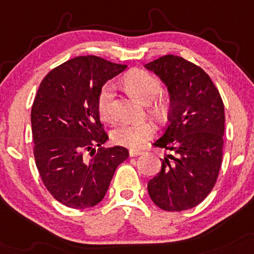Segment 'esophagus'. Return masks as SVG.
Segmentation results:
<instances>
[{
    "label": "esophagus",
    "instance_id": "obj_1",
    "mask_svg": "<svg viewBox=\"0 0 254 254\" xmlns=\"http://www.w3.org/2000/svg\"><path fill=\"white\" fill-rule=\"evenodd\" d=\"M143 152H144V151L139 150V149H130L129 155L131 157H135V156H138V155H142Z\"/></svg>",
    "mask_w": 254,
    "mask_h": 254
}]
</instances>
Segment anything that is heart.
Here are the masks:
<instances>
[{
  "label": "heart",
  "instance_id": "obj_1",
  "mask_svg": "<svg viewBox=\"0 0 254 254\" xmlns=\"http://www.w3.org/2000/svg\"><path fill=\"white\" fill-rule=\"evenodd\" d=\"M123 81L127 90L143 103H150L162 91L161 81L145 69H131L125 74ZM114 98V84L106 82L99 90L97 97V110L103 121L112 122L115 119ZM168 108H169V103L163 97H158L150 105L151 112L157 117L166 115ZM155 133H156L155 124L145 121L139 122V123H125L119 125L112 131L111 137L116 144L136 149L144 145L149 139L155 136Z\"/></svg>",
  "mask_w": 254,
  "mask_h": 254
}]
</instances>
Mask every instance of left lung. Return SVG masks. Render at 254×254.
I'll use <instances>...</instances> for the list:
<instances>
[{"mask_svg":"<svg viewBox=\"0 0 254 254\" xmlns=\"http://www.w3.org/2000/svg\"><path fill=\"white\" fill-rule=\"evenodd\" d=\"M170 94L169 123L155 148L172 151L161 172L148 183L151 200L161 209L181 212L208 196L222 162L225 108L209 75L190 61L168 56L146 64Z\"/></svg>","mask_w":254,"mask_h":254,"instance_id":"1","label":"left lung"}]
</instances>
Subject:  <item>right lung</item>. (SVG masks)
<instances>
[{"instance_id": "1", "label": "right lung", "mask_w": 254, "mask_h": 254, "mask_svg": "<svg viewBox=\"0 0 254 254\" xmlns=\"http://www.w3.org/2000/svg\"><path fill=\"white\" fill-rule=\"evenodd\" d=\"M125 68L96 56L73 58L52 69L36 92L30 114L36 168L52 196L69 208L99 203L129 157L123 146L103 148L109 136L97 110L100 88Z\"/></svg>"}]
</instances>
